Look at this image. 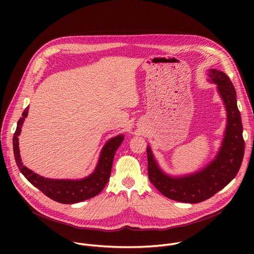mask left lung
<instances>
[{"mask_svg": "<svg viewBox=\"0 0 254 254\" xmlns=\"http://www.w3.org/2000/svg\"><path fill=\"white\" fill-rule=\"evenodd\" d=\"M209 76L218 85V91L227 112L225 137L215 160L196 174L173 178L160 170L150 147L147 148L148 175L151 183L164 196L175 201L193 204L211 198L235 178L243 160L245 143L234 86L222 71L211 69Z\"/></svg>", "mask_w": 254, "mask_h": 254, "instance_id": "left-lung-1", "label": "left lung"}]
</instances>
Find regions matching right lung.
Here are the masks:
<instances>
[{
	"instance_id": "right-lung-1",
	"label": "right lung",
	"mask_w": 254,
	"mask_h": 254,
	"mask_svg": "<svg viewBox=\"0 0 254 254\" xmlns=\"http://www.w3.org/2000/svg\"><path fill=\"white\" fill-rule=\"evenodd\" d=\"M29 106L22 114L19 120L16 131L13 137V150L15 161L20 172L25 176L29 182L38 188L43 194L50 199L62 204H74L98 195L105 187L111 177L113 162L116 151L124 140V135H118L108 140L102 149L98 165L95 171L87 178L82 180H53L39 176L23 166L19 154V138L21 127L25 118L28 116Z\"/></svg>"
}]
</instances>
